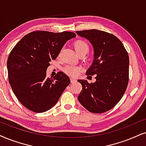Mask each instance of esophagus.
I'll return each instance as SVG.
<instances>
[{
    "mask_svg": "<svg viewBox=\"0 0 146 146\" xmlns=\"http://www.w3.org/2000/svg\"><path fill=\"white\" fill-rule=\"evenodd\" d=\"M70 80H71V83H72V84H73V83H75V82H77L76 79H74V78H71V79H70Z\"/></svg>",
    "mask_w": 146,
    "mask_h": 146,
    "instance_id": "obj_1",
    "label": "esophagus"
}]
</instances>
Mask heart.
<instances>
[{"label":"heart","mask_w":146,"mask_h":146,"mask_svg":"<svg viewBox=\"0 0 146 146\" xmlns=\"http://www.w3.org/2000/svg\"><path fill=\"white\" fill-rule=\"evenodd\" d=\"M74 48L77 54L78 55L84 52L88 53V51H89L88 44L86 42L84 41V40H77L75 42ZM63 71L64 73H67V75H70V76H75V75L78 74L79 71V68L73 65H67L66 67H64Z\"/></svg>","instance_id":"heart-1"}]
</instances>
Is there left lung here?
<instances>
[{
    "label": "left lung",
    "instance_id": "1",
    "mask_svg": "<svg viewBox=\"0 0 146 146\" xmlns=\"http://www.w3.org/2000/svg\"><path fill=\"white\" fill-rule=\"evenodd\" d=\"M89 40L94 48V59L86 71L88 77L95 75L96 82L89 84L79 79L82 90L80 104L88 111L102 113L112 109L122 98L129 82L128 53L122 42L114 35L98 29L77 31Z\"/></svg>",
    "mask_w": 146,
    "mask_h": 146
}]
</instances>
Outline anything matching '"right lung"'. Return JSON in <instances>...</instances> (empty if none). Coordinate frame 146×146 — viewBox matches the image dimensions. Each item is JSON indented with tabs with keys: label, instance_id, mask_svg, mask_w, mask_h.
I'll return each instance as SVG.
<instances>
[{
	"label": "right lung",
	"instance_id": "right-lung-1",
	"mask_svg": "<svg viewBox=\"0 0 146 146\" xmlns=\"http://www.w3.org/2000/svg\"><path fill=\"white\" fill-rule=\"evenodd\" d=\"M75 37L69 32L36 31L25 35L11 52L7 60L9 84L27 109L38 113L50 110L69 85V77L63 72L50 79L46 70L66 42Z\"/></svg>",
	"mask_w": 146,
	"mask_h": 146
}]
</instances>
